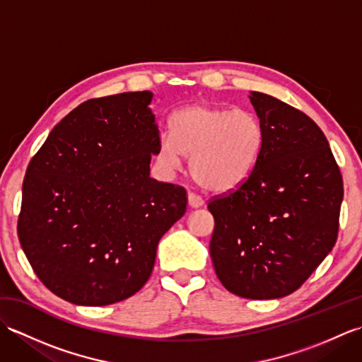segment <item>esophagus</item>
<instances>
[{
    "label": "esophagus",
    "mask_w": 362,
    "mask_h": 362,
    "mask_svg": "<svg viewBox=\"0 0 362 362\" xmlns=\"http://www.w3.org/2000/svg\"><path fill=\"white\" fill-rule=\"evenodd\" d=\"M188 204H189L191 209H199V206L204 205V199L196 193H189L188 194Z\"/></svg>",
    "instance_id": "obj_1"
}]
</instances>
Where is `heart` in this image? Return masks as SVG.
I'll return each mask as SVG.
<instances>
[{"label": "heart", "mask_w": 362, "mask_h": 362, "mask_svg": "<svg viewBox=\"0 0 362 362\" xmlns=\"http://www.w3.org/2000/svg\"><path fill=\"white\" fill-rule=\"evenodd\" d=\"M261 149L263 129L250 112L196 104L174 115L171 135L160 136L157 157L175 169L191 156V174L199 185L228 193L249 179Z\"/></svg>", "instance_id": "b5f03b06"}]
</instances>
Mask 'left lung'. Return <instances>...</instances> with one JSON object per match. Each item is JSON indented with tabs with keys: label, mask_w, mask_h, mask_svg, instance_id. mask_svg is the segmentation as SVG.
Wrapping results in <instances>:
<instances>
[{
	"label": "left lung",
	"mask_w": 362,
	"mask_h": 362,
	"mask_svg": "<svg viewBox=\"0 0 362 362\" xmlns=\"http://www.w3.org/2000/svg\"><path fill=\"white\" fill-rule=\"evenodd\" d=\"M250 103L263 129L255 169L240 188L213 197L210 255L235 296H289L332 252L339 230L342 175L320 127L259 91Z\"/></svg>",
	"instance_id": "8db88e82"
}]
</instances>
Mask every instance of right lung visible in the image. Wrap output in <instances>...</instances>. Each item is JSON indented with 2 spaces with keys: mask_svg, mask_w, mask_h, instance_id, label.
<instances>
[{
  "mask_svg": "<svg viewBox=\"0 0 362 362\" xmlns=\"http://www.w3.org/2000/svg\"><path fill=\"white\" fill-rule=\"evenodd\" d=\"M151 91L90 99L51 130L26 169L18 240L40 281L83 306L140 291L187 189L149 177L160 132Z\"/></svg>",
  "mask_w": 362,
  "mask_h": 362,
  "instance_id": "right-lung-1",
  "label": "right lung"
}]
</instances>
